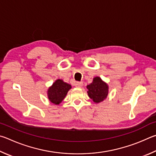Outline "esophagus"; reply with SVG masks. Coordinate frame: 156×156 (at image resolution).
I'll use <instances>...</instances> for the list:
<instances>
[{
    "instance_id": "34e87169",
    "label": "esophagus",
    "mask_w": 156,
    "mask_h": 156,
    "mask_svg": "<svg viewBox=\"0 0 156 156\" xmlns=\"http://www.w3.org/2000/svg\"><path fill=\"white\" fill-rule=\"evenodd\" d=\"M75 86L76 88H81L83 86V83L82 82H76L75 83Z\"/></svg>"
}]
</instances>
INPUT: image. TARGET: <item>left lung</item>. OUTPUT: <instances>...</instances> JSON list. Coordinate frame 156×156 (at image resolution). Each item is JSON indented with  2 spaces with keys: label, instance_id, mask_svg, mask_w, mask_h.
Instances as JSON below:
<instances>
[{
  "label": "left lung",
  "instance_id": "obj_1",
  "mask_svg": "<svg viewBox=\"0 0 156 156\" xmlns=\"http://www.w3.org/2000/svg\"><path fill=\"white\" fill-rule=\"evenodd\" d=\"M87 89L89 97L96 103L103 101L108 97L109 87L99 76L94 77L92 82L87 86Z\"/></svg>",
  "mask_w": 156,
  "mask_h": 156
}]
</instances>
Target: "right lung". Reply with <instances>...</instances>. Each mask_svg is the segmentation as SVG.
<instances>
[{
  "mask_svg": "<svg viewBox=\"0 0 156 156\" xmlns=\"http://www.w3.org/2000/svg\"><path fill=\"white\" fill-rule=\"evenodd\" d=\"M71 88L70 84L64 82L62 80H57L48 89L47 95L49 101L55 105H59L64 99Z\"/></svg>",
  "mask_w": 156,
  "mask_h": 156,
  "instance_id": "right-lung-1",
  "label": "right lung"
}]
</instances>
